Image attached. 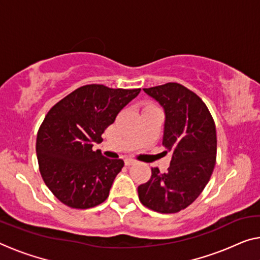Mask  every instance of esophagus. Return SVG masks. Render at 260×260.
<instances>
[{
    "label": "esophagus",
    "instance_id": "34e87169",
    "mask_svg": "<svg viewBox=\"0 0 260 260\" xmlns=\"http://www.w3.org/2000/svg\"><path fill=\"white\" fill-rule=\"evenodd\" d=\"M135 162H137V161H135L134 160V158H126V160H125V165L126 166H132V165H134L135 164Z\"/></svg>",
    "mask_w": 260,
    "mask_h": 260
}]
</instances>
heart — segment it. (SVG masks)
Segmentation results:
<instances>
[{
	"label": "heart",
	"mask_w": 260,
	"mask_h": 260,
	"mask_svg": "<svg viewBox=\"0 0 260 260\" xmlns=\"http://www.w3.org/2000/svg\"><path fill=\"white\" fill-rule=\"evenodd\" d=\"M150 108H158V107L156 105H154V104H152V103H148V104H146V106H145V108H143V111L150 110Z\"/></svg>",
	"instance_id": "heart-1"
}]
</instances>
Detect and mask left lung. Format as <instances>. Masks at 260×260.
I'll return each mask as SVG.
<instances>
[{
    "mask_svg": "<svg viewBox=\"0 0 260 260\" xmlns=\"http://www.w3.org/2000/svg\"><path fill=\"white\" fill-rule=\"evenodd\" d=\"M165 108L162 145L172 153L168 172L152 168L148 182L138 187L139 200L150 210L175 214L203 191L216 165V126L204 102L179 83L143 88Z\"/></svg>",
    "mask_w": 260,
    "mask_h": 260,
    "instance_id": "obj_1",
    "label": "left lung"
}]
</instances>
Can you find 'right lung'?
Masks as SVG:
<instances>
[{
	"mask_svg": "<svg viewBox=\"0 0 260 260\" xmlns=\"http://www.w3.org/2000/svg\"><path fill=\"white\" fill-rule=\"evenodd\" d=\"M141 88L84 85L53 105L38 129V167L51 192L73 209H88L106 201L121 158H107L93 143L114 122L120 111Z\"/></svg>",
	"mask_w": 260,
	"mask_h": 260,
	"instance_id": "right-lung-1",
	"label": "right lung"
}]
</instances>
